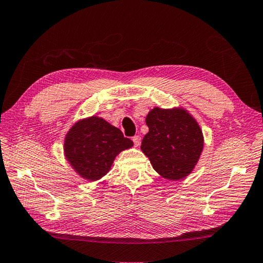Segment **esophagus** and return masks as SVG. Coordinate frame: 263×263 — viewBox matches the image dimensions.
<instances>
[{
  "instance_id": "esophagus-1",
  "label": "esophagus",
  "mask_w": 263,
  "mask_h": 263,
  "mask_svg": "<svg viewBox=\"0 0 263 263\" xmlns=\"http://www.w3.org/2000/svg\"><path fill=\"white\" fill-rule=\"evenodd\" d=\"M133 142H134V144H135L136 147L140 146V144H141V137L138 136V135L134 136V137H133Z\"/></svg>"
}]
</instances>
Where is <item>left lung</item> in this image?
<instances>
[{"label":"left lung","mask_w":263,"mask_h":263,"mask_svg":"<svg viewBox=\"0 0 263 263\" xmlns=\"http://www.w3.org/2000/svg\"><path fill=\"white\" fill-rule=\"evenodd\" d=\"M148 133L141 150L158 174L171 181L190 175L204 148V135L191 113L182 106L153 107L145 118Z\"/></svg>","instance_id":"8db88e82"}]
</instances>
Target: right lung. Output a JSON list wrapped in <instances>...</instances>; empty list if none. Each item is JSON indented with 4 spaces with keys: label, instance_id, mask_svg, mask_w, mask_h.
<instances>
[{
    "label": "right lung",
    "instance_id": "right-lung-1",
    "mask_svg": "<svg viewBox=\"0 0 263 263\" xmlns=\"http://www.w3.org/2000/svg\"><path fill=\"white\" fill-rule=\"evenodd\" d=\"M134 143L105 119L91 116L79 119L64 138V157L83 180L96 182L111 171L119 153Z\"/></svg>",
    "mask_w": 263,
    "mask_h": 263
}]
</instances>
